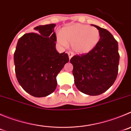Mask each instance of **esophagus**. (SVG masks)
<instances>
[{
	"label": "esophagus",
	"mask_w": 131,
	"mask_h": 131,
	"mask_svg": "<svg viewBox=\"0 0 131 131\" xmlns=\"http://www.w3.org/2000/svg\"><path fill=\"white\" fill-rule=\"evenodd\" d=\"M68 57H69L70 59L73 57V56H74V53H73V52H68Z\"/></svg>",
	"instance_id": "34e87169"
}]
</instances>
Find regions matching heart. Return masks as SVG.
<instances>
[{
    "mask_svg": "<svg viewBox=\"0 0 131 131\" xmlns=\"http://www.w3.org/2000/svg\"><path fill=\"white\" fill-rule=\"evenodd\" d=\"M100 40V32L94 26L82 24L65 27L58 35V41L63 46L72 44L75 52L85 53L93 50Z\"/></svg>",
    "mask_w": 131,
    "mask_h": 131,
    "instance_id": "obj_1",
    "label": "heart"
}]
</instances>
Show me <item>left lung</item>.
Returning <instances> with one entry per match:
<instances>
[{"label": "left lung", "instance_id": "1", "mask_svg": "<svg viewBox=\"0 0 131 131\" xmlns=\"http://www.w3.org/2000/svg\"><path fill=\"white\" fill-rule=\"evenodd\" d=\"M100 40L87 53L75 55L70 59L73 64L74 83L85 94L97 96L107 91L115 81L118 72V45L112 34L96 25Z\"/></svg>", "mask_w": 131, "mask_h": 131}]
</instances>
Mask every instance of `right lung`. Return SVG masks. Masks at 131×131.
Here are the masks:
<instances>
[{
	"label": "right lung",
	"instance_id": "right-lung-1",
	"mask_svg": "<svg viewBox=\"0 0 131 131\" xmlns=\"http://www.w3.org/2000/svg\"><path fill=\"white\" fill-rule=\"evenodd\" d=\"M55 26L50 24L35 27L37 33L24 34L16 46V77L22 88L34 97H45L54 92L56 77L69 61L67 53L56 50Z\"/></svg>",
	"mask_w": 131,
	"mask_h": 131
}]
</instances>
